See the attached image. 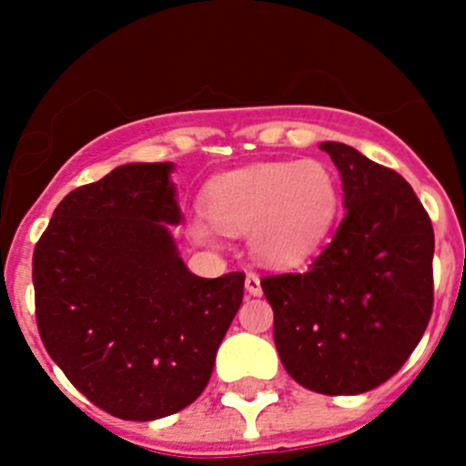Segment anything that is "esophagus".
I'll use <instances>...</instances> for the list:
<instances>
[{
    "label": "esophagus",
    "instance_id": "obj_1",
    "mask_svg": "<svg viewBox=\"0 0 466 466\" xmlns=\"http://www.w3.org/2000/svg\"><path fill=\"white\" fill-rule=\"evenodd\" d=\"M246 290H248V295H252V298H259V295L263 293L261 279L257 272H248L246 275Z\"/></svg>",
    "mask_w": 466,
    "mask_h": 466
}]
</instances>
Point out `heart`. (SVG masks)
<instances>
[{
	"label": "heart",
	"mask_w": 466,
	"mask_h": 466,
	"mask_svg": "<svg viewBox=\"0 0 466 466\" xmlns=\"http://www.w3.org/2000/svg\"><path fill=\"white\" fill-rule=\"evenodd\" d=\"M338 207L336 176L318 159L237 168L216 177L205 194V214L216 228L252 234V248L270 266L307 261L331 232ZM208 221L203 216L191 220L196 241H214Z\"/></svg>",
	"instance_id": "obj_1"
}]
</instances>
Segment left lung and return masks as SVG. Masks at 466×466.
Returning <instances> with one entry per match:
<instances>
[{
	"label": "left lung",
	"mask_w": 466,
	"mask_h": 466,
	"mask_svg": "<svg viewBox=\"0 0 466 466\" xmlns=\"http://www.w3.org/2000/svg\"><path fill=\"white\" fill-rule=\"evenodd\" d=\"M345 191L333 241L307 272L268 275L281 365L320 394H360L401 370L433 313L435 234L412 187L340 142H322Z\"/></svg>",
	"instance_id": "left-lung-1"
}]
</instances>
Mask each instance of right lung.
Segmentation results:
<instances>
[{
  "instance_id": "obj_1",
  "label": "right lung",
  "mask_w": 466,
  "mask_h": 466,
  "mask_svg": "<svg viewBox=\"0 0 466 466\" xmlns=\"http://www.w3.org/2000/svg\"><path fill=\"white\" fill-rule=\"evenodd\" d=\"M171 162L116 167L56 207L33 252L46 351L94 406L150 421L194 403L243 302V272L182 261Z\"/></svg>"
}]
</instances>
